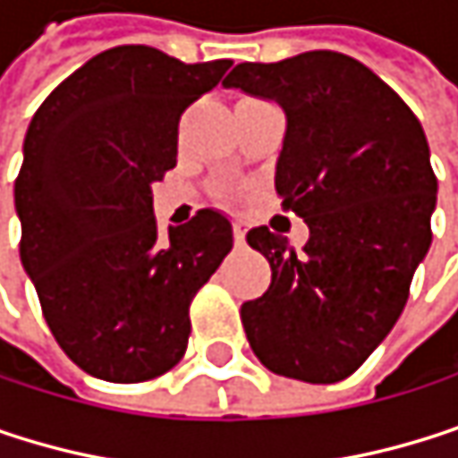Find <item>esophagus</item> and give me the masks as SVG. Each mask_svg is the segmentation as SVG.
I'll return each mask as SVG.
<instances>
[{"label": "esophagus", "mask_w": 458, "mask_h": 458, "mask_svg": "<svg viewBox=\"0 0 458 458\" xmlns=\"http://www.w3.org/2000/svg\"><path fill=\"white\" fill-rule=\"evenodd\" d=\"M233 239H236L239 247L244 244V239H247V225H244V219H236L233 222Z\"/></svg>", "instance_id": "obj_1"}]
</instances>
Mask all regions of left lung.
Listing matches in <instances>:
<instances>
[{
  "label": "left lung",
  "instance_id": "left-lung-1",
  "mask_svg": "<svg viewBox=\"0 0 458 458\" xmlns=\"http://www.w3.org/2000/svg\"><path fill=\"white\" fill-rule=\"evenodd\" d=\"M222 85L284 109L276 192L311 233L303 252L268 227L247 233L271 263L266 295L242 306L250 346L276 376L344 381L400 319L432 244L424 128L378 74L333 50L239 64Z\"/></svg>",
  "mask_w": 458,
  "mask_h": 458
}]
</instances>
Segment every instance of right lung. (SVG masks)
Wrapping results in <instances>:
<instances>
[{
	"label": "right lung",
	"mask_w": 458,
	"mask_h": 458,
	"mask_svg": "<svg viewBox=\"0 0 458 458\" xmlns=\"http://www.w3.org/2000/svg\"><path fill=\"white\" fill-rule=\"evenodd\" d=\"M231 64L120 45L72 72L31 117L15 179L21 263L53 338L96 378L139 384L171 370L195 293L233 250L219 211L200 208L168 239L152 214V182L176 165L182 112Z\"/></svg>",
	"instance_id": "obj_1"
}]
</instances>
